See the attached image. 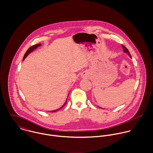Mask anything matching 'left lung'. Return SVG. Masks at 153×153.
Wrapping results in <instances>:
<instances>
[{
    "instance_id": "8db88e82",
    "label": "left lung",
    "mask_w": 153,
    "mask_h": 153,
    "mask_svg": "<svg viewBox=\"0 0 153 153\" xmlns=\"http://www.w3.org/2000/svg\"><path fill=\"white\" fill-rule=\"evenodd\" d=\"M123 49H124V52L127 53H128V55H129V56H130V58H131V54L130 53L129 51L128 50V49H127L126 47H125L124 45H123Z\"/></svg>"
}]
</instances>
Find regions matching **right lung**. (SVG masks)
I'll use <instances>...</instances> for the list:
<instances>
[{
	"instance_id": "1",
	"label": "right lung",
	"mask_w": 153,
	"mask_h": 153,
	"mask_svg": "<svg viewBox=\"0 0 153 153\" xmlns=\"http://www.w3.org/2000/svg\"><path fill=\"white\" fill-rule=\"evenodd\" d=\"M41 45V44H36V45H33V46H32L31 47H30L27 50V51L26 52V53H25V55H24V57H23V60H24L25 59V58L27 56V55L29 54V53H30L32 51H33V49H35L36 48H37L38 46H39ZM66 102H67V100L65 102V104L60 108H59V109H56V110H54V111H52V112H56V111H58L59 110H60V109H62L64 106H65V105L66 104Z\"/></svg>"
}]
</instances>
